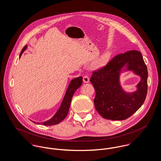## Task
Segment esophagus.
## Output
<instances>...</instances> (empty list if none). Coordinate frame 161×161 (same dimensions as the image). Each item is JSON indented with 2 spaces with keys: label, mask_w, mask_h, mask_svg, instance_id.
I'll use <instances>...</instances> for the list:
<instances>
[{
  "label": "esophagus",
  "mask_w": 161,
  "mask_h": 161,
  "mask_svg": "<svg viewBox=\"0 0 161 161\" xmlns=\"http://www.w3.org/2000/svg\"><path fill=\"white\" fill-rule=\"evenodd\" d=\"M89 80H90L89 77H88L87 75H85V76L83 77V81H84V83H87L89 82Z\"/></svg>",
  "instance_id": "obj_1"
}]
</instances>
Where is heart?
<instances>
[{"label": "heart", "instance_id": "1", "mask_svg": "<svg viewBox=\"0 0 161 161\" xmlns=\"http://www.w3.org/2000/svg\"><path fill=\"white\" fill-rule=\"evenodd\" d=\"M104 63H105V58L104 57H102L99 60L95 61L92 64V67L95 68H100L104 65Z\"/></svg>", "mask_w": 161, "mask_h": 161}]
</instances>
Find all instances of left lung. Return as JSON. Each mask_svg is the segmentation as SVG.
Returning <instances> with one entry per match:
<instances>
[{
  "instance_id": "8db88e82",
  "label": "left lung",
  "mask_w": 161,
  "mask_h": 161,
  "mask_svg": "<svg viewBox=\"0 0 161 161\" xmlns=\"http://www.w3.org/2000/svg\"><path fill=\"white\" fill-rule=\"evenodd\" d=\"M133 70L142 78L138 90L131 94L124 92L119 84V75L123 67ZM147 68L141 53L135 50L114 57L107 64L92 73L90 81L96 95L94 104L104 118L124 120L141 107L147 93Z\"/></svg>"
}]
</instances>
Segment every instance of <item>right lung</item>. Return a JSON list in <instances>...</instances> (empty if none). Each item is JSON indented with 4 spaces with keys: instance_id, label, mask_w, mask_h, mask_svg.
<instances>
[{
    "instance_id": "add662e5",
    "label": "right lung",
    "mask_w": 161,
    "mask_h": 161,
    "mask_svg": "<svg viewBox=\"0 0 161 161\" xmlns=\"http://www.w3.org/2000/svg\"><path fill=\"white\" fill-rule=\"evenodd\" d=\"M27 45L24 46L20 54V58L23 54L24 51L26 49ZM83 83V77H79L73 79L68 87V89L65 93L64 97L61 106L59 108L57 112L55 114L54 116L50 119L48 121H45L43 123H36L32 121L33 123H37V124H42L43 125H53L58 124L62 121L68 114L69 112V107L70 105L71 100L72 98V97L74 94L75 92L76 91L77 89H78Z\"/></svg>"
}]
</instances>
